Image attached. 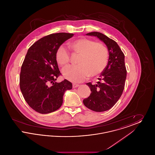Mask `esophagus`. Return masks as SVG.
<instances>
[{
  "instance_id": "obj_1",
  "label": "esophagus",
  "mask_w": 155,
  "mask_h": 155,
  "mask_svg": "<svg viewBox=\"0 0 155 155\" xmlns=\"http://www.w3.org/2000/svg\"><path fill=\"white\" fill-rule=\"evenodd\" d=\"M79 87V85L78 84H73V88H77V87Z\"/></svg>"
}]
</instances>
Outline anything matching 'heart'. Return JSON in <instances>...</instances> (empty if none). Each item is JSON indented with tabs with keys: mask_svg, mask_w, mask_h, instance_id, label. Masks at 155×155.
Instances as JSON below:
<instances>
[{
	"mask_svg": "<svg viewBox=\"0 0 155 155\" xmlns=\"http://www.w3.org/2000/svg\"><path fill=\"white\" fill-rule=\"evenodd\" d=\"M70 46L74 52L80 54L77 66H70L64 69V78L73 82H81L91 75L101 73L108 61V50L101 43L85 38L77 39L70 42ZM56 61L59 66L64 68L70 61V53L61 46L56 52Z\"/></svg>",
	"mask_w": 155,
	"mask_h": 155,
	"instance_id": "1",
	"label": "heart"
}]
</instances>
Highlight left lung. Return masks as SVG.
Instances as JSON below:
<instances>
[{
  "label": "left lung",
  "instance_id": "obj_1",
  "mask_svg": "<svg viewBox=\"0 0 155 155\" xmlns=\"http://www.w3.org/2000/svg\"><path fill=\"white\" fill-rule=\"evenodd\" d=\"M86 35L96 37L103 42L107 48L109 56L107 66L98 78L99 81L96 84H86L91 94L83 100V103L92 110H108L118 101L124 88L127 76L125 56L117 42L103 34L92 32Z\"/></svg>",
  "mask_w": 155,
  "mask_h": 155
}]
</instances>
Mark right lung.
Segmentation results:
<instances>
[{
	"label": "right lung",
	"mask_w": 155,
	"mask_h": 155,
	"mask_svg": "<svg viewBox=\"0 0 155 155\" xmlns=\"http://www.w3.org/2000/svg\"><path fill=\"white\" fill-rule=\"evenodd\" d=\"M73 34L60 32L45 36L28 50L20 76V87L24 99L30 107L41 114L57 110L63 101L67 90L73 85L64 80L56 82L61 74L56 61V52Z\"/></svg>",
	"instance_id": "add662e5"
}]
</instances>
